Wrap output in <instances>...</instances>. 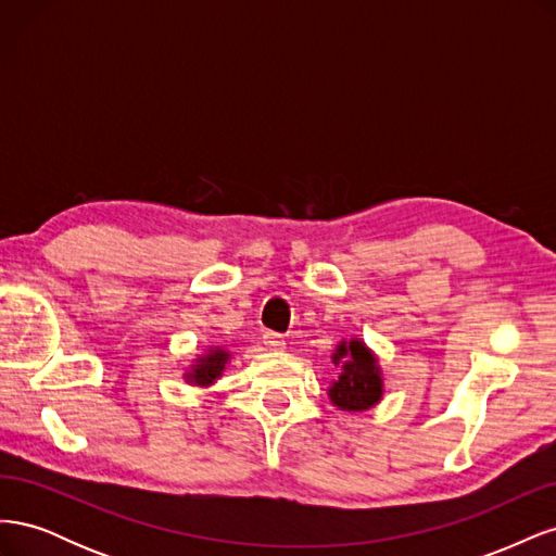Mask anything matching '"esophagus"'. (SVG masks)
I'll return each instance as SVG.
<instances>
[{"instance_id":"1","label":"esophagus","mask_w":556,"mask_h":556,"mask_svg":"<svg viewBox=\"0 0 556 556\" xmlns=\"http://www.w3.org/2000/svg\"><path fill=\"white\" fill-rule=\"evenodd\" d=\"M262 339H264V345L268 350H282L285 348V339H282L280 333H276V331H266Z\"/></svg>"}]
</instances>
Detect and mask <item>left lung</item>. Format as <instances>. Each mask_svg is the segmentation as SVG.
I'll use <instances>...</instances> for the list:
<instances>
[{
	"label": "left lung",
	"mask_w": 556,
	"mask_h": 556,
	"mask_svg": "<svg viewBox=\"0 0 556 556\" xmlns=\"http://www.w3.org/2000/svg\"><path fill=\"white\" fill-rule=\"evenodd\" d=\"M348 357L341 378L329 390L331 401L343 410H366L376 406L382 394V380L378 376L376 357L364 348V343L352 341L339 345L333 359Z\"/></svg>",
	"instance_id": "1"
}]
</instances>
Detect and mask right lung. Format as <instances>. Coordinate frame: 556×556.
Instances as JSON below:
<instances>
[{"instance_id":"1","label":"right lung","mask_w":556,"mask_h":556,"mask_svg":"<svg viewBox=\"0 0 556 556\" xmlns=\"http://www.w3.org/2000/svg\"><path fill=\"white\" fill-rule=\"evenodd\" d=\"M227 362V352L225 350H213L208 357L201 359L197 366H194V374L190 376L197 384H208L213 382L217 376H220L223 366Z\"/></svg>"}]
</instances>
